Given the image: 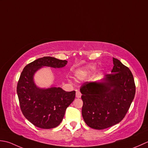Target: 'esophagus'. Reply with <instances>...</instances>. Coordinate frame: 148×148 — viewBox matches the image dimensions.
I'll return each mask as SVG.
<instances>
[{
	"label": "esophagus",
	"instance_id": "34e87169",
	"mask_svg": "<svg viewBox=\"0 0 148 148\" xmlns=\"http://www.w3.org/2000/svg\"><path fill=\"white\" fill-rule=\"evenodd\" d=\"M81 96H82V94H81V92L78 91V90H77L76 91V97L77 98H80Z\"/></svg>",
	"mask_w": 148,
	"mask_h": 148
}]
</instances>
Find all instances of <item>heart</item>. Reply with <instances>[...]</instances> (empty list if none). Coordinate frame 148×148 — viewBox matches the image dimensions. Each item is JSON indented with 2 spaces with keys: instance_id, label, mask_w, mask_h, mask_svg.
<instances>
[{
  "instance_id": "obj_1",
  "label": "heart",
  "mask_w": 148,
  "mask_h": 148,
  "mask_svg": "<svg viewBox=\"0 0 148 148\" xmlns=\"http://www.w3.org/2000/svg\"><path fill=\"white\" fill-rule=\"evenodd\" d=\"M93 69H94V67H93V66H89V67H87L85 69H82V70H78L76 73V76L78 78H82L84 77H86L90 71L93 70Z\"/></svg>"
}]
</instances>
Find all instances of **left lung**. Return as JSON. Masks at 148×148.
I'll return each mask as SVG.
<instances>
[{
	"instance_id": "8db88e82",
	"label": "left lung",
	"mask_w": 148,
	"mask_h": 148,
	"mask_svg": "<svg viewBox=\"0 0 148 148\" xmlns=\"http://www.w3.org/2000/svg\"><path fill=\"white\" fill-rule=\"evenodd\" d=\"M113 63L112 73L105 75L103 82H86L80 89L83 119L93 129H105L121 121L134 98L135 85L131 71L116 58Z\"/></svg>"
}]
</instances>
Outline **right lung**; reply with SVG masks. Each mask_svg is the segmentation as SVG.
<instances>
[{
  "label": "right lung",
  "instance_id": "obj_1",
  "mask_svg": "<svg viewBox=\"0 0 148 148\" xmlns=\"http://www.w3.org/2000/svg\"><path fill=\"white\" fill-rule=\"evenodd\" d=\"M66 60L43 57L25 66L17 84L20 109L32 124L43 129L53 128L61 123L66 110L75 98V91L66 92L61 87L40 89L33 80L35 72L43 66L62 68Z\"/></svg>",
  "mask_w": 148,
  "mask_h": 148
}]
</instances>
